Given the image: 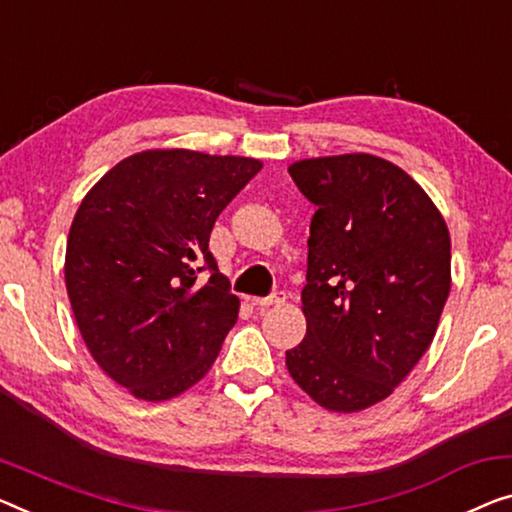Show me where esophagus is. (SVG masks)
<instances>
[{
    "mask_svg": "<svg viewBox=\"0 0 512 512\" xmlns=\"http://www.w3.org/2000/svg\"><path fill=\"white\" fill-rule=\"evenodd\" d=\"M250 303H253L257 310L273 308V305H280V303H285V292H273L271 296H266V299H250Z\"/></svg>",
    "mask_w": 512,
    "mask_h": 512,
    "instance_id": "esophagus-1",
    "label": "esophagus"
}]
</instances>
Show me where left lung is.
<instances>
[{"label": "left lung", "instance_id": "obj_1", "mask_svg": "<svg viewBox=\"0 0 512 512\" xmlns=\"http://www.w3.org/2000/svg\"><path fill=\"white\" fill-rule=\"evenodd\" d=\"M315 204L292 379L329 411L368 409L414 370L451 292V234L425 190L370 154L289 165Z\"/></svg>", "mask_w": 512, "mask_h": 512}]
</instances>
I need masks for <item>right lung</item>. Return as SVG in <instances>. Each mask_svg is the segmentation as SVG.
Masks as SVG:
<instances>
[{"instance_id":"add662e5","label":"right lung","mask_w":512,"mask_h":512,"mask_svg":"<svg viewBox=\"0 0 512 512\" xmlns=\"http://www.w3.org/2000/svg\"><path fill=\"white\" fill-rule=\"evenodd\" d=\"M259 170L255 158L151 149L114 165L82 200L66 292L89 354L135 398L170 400L216 361L239 299L209 236ZM202 270L212 273L204 286Z\"/></svg>"}]
</instances>
